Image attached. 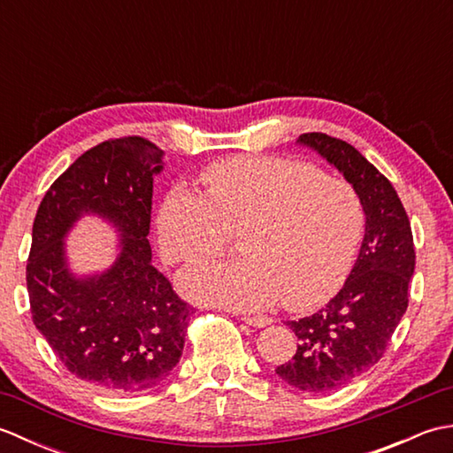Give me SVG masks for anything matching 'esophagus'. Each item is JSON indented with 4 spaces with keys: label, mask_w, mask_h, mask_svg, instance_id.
Here are the masks:
<instances>
[{
    "label": "esophagus",
    "mask_w": 453,
    "mask_h": 453,
    "mask_svg": "<svg viewBox=\"0 0 453 453\" xmlns=\"http://www.w3.org/2000/svg\"><path fill=\"white\" fill-rule=\"evenodd\" d=\"M242 321L247 323V325L255 326V329H263V326L273 323L271 317H265V315H255V317H247V315H245V317H242Z\"/></svg>",
    "instance_id": "esophagus-1"
}]
</instances>
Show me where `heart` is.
Listing matches in <instances>:
<instances>
[{
  "instance_id": "obj_1",
  "label": "heart",
  "mask_w": 453,
  "mask_h": 453,
  "mask_svg": "<svg viewBox=\"0 0 453 453\" xmlns=\"http://www.w3.org/2000/svg\"><path fill=\"white\" fill-rule=\"evenodd\" d=\"M206 196L177 188L157 216L161 255L171 265L221 255L232 235L242 261L198 265L179 288L200 303L257 311L319 307L350 276L364 235V204L349 180L310 163L232 157L202 173Z\"/></svg>"
}]
</instances>
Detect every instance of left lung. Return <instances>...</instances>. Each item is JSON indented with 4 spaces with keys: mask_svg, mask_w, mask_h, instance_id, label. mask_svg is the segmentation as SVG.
Listing matches in <instances>:
<instances>
[{
    "mask_svg": "<svg viewBox=\"0 0 453 453\" xmlns=\"http://www.w3.org/2000/svg\"><path fill=\"white\" fill-rule=\"evenodd\" d=\"M339 169L358 192L365 234L341 292L323 310L286 325L297 350L276 373L300 391H333L378 364L409 305L415 243L405 208L388 177L350 143L307 132L297 140Z\"/></svg>",
    "mask_w": 453,
    "mask_h": 453,
    "instance_id": "obj_1",
    "label": "left lung"
}]
</instances>
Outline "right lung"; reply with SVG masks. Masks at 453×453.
Here are the masks:
<instances>
[{"instance_id":"right-lung-1","label":"right lung","mask_w":453,"mask_h":453,"mask_svg":"<svg viewBox=\"0 0 453 453\" xmlns=\"http://www.w3.org/2000/svg\"><path fill=\"white\" fill-rule=\"evenodd\" d=\"M161 157L163 150L140 136L99 143L52 182L33 224V323L67 372L117 395L167 380L195 313L151 265L148 234ZM83 213L109 219L123 251L109 272L78 279L66 268L63 237Z\"/></svg>"}]
</instances>
